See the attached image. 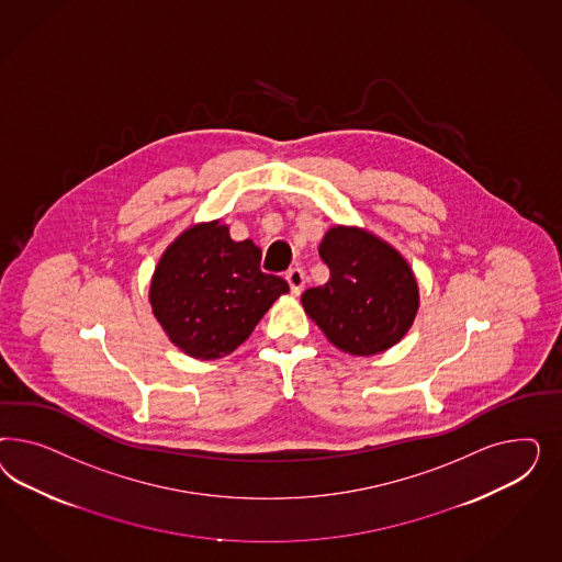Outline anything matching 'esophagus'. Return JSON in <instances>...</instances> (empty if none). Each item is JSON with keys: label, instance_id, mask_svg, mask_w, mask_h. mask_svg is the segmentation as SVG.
<instances>
[{"label": "esophagus", "instance_id": "obj_1", "mask_svg": "<svg viewBox=\"0 0 562 562\" xmlns=\"http://www.w3.org/2000/svg\"><path fill=\"white\" fill-rule=\"evenodd\" d=\"M286 280H289L292 294H301L303 289H305V272L301 268H290L289 272H286Z\"/></svg>", "mask_w": 562, "mask_h": 562}]
</instances>
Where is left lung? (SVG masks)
Masks as SVG:
<instances>
[{"instance_id":"left-lung-1","label":"left lung","mask_w":562,"mask_h":562,"mask_svg":"<svg viewBox=\"0 0 562 562\" xmlns=\"http://www.w3.org/2000/svg\"><path fill=\"white\" fill-rule=\"evenodd\" d=\"M319 257L329 280L301 299L327 340L348 355L371 357L406 336L418 311V284L392 245L336 226L322 240Z\"/></svg>"}]
</instances>
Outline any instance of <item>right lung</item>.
Returning <instances> with one entry per match:
<instances>
[{"label":"right lung","mask_w":562,"mask_h":562,"mask_svg":"<svg viewBox=\"0 0 562 562\" xmlns=\"http://www.w3.org/2000/svg\"><path fill=\"white\" fill-rule=\"evenodd\" d=\"M254 240H233L221 222L198 224L160 257L150 286L154 317L170 341L202 360L231 355L251 336L284 278L261 272Z\"/></svg>","instance_id":"add662e5"}]
</instances>
